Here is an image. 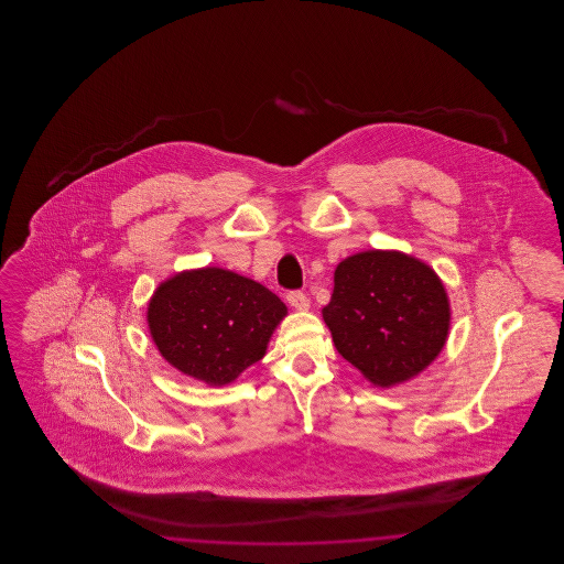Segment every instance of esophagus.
Returning <instances> with one entry per match:
<instances>
[{
    "label": "esophagus",
    "mask_w": 564,
    "mask_h": 564,
    "mask_svg": "<svg viewBox=\"0 0 564 564\" xmlns=\"http://www.w3.org/2000/svg\"><path fill=\"white\" fill-rule=\"evenodd\" d=\"M288 302H290V306L295 308V311H308V306H311L308 295L302 294V292H292V294L288 295Z\"/></svg>",
    "instance_id": "obj_1"
}]
</instances>
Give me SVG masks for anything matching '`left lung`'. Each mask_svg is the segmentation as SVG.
<instances>
[{"instance_id":"obj_1","label":"left lung","mask_w":564,"mask_h":564,"mask_svg":"<svg viewBox=\"0 0 564 564\" xmlns=\"http://www.w3.org/2000/svg\"><path fill=\"white\" fill-rule=\"evenodd\" d=\"M338 352L375 387L389 389L421 375L451 332V300L423 260L395 249H368L334 270L323 308Z\"/></svg>"}]
</instances>
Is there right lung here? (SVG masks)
Wrapping results in <instances>:
<instances>
[{
	"label": "right lung",
	"mask_w": 564,
	"mask_h": 564,
	"mask_svg": "<svg viewBox=\"0 0 564 564\" xmlns=\"http://www.w3.org/2000/svg\"><path fill=\"white\" fill-rule=\"evenodd\" d=\"M285 315L288 306L262 283L205 267L162 281L148 304V327L175 370L224 387L267 355Z\"/></svg>",
	"instance_id": "right-lung-1"
}]
</instances>
